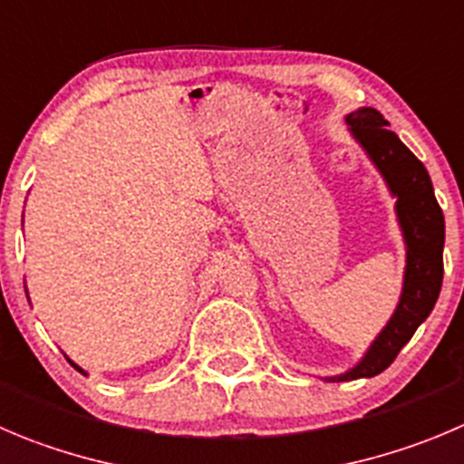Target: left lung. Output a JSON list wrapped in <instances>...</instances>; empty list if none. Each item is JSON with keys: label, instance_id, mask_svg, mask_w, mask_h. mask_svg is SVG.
<instances>
[{"label": "left lung", "instance_id": "8db88e82", "mask_svg": "<svg viewBox=\"0 0 464 464\" xmlns=\"http://www.w3.org/2000/svg\"><path fill=\"white\" fill-rule=\"evenodd\" d=\"M346 122L396 198V216L403 229L408 257L403 294L390 324L382 328L360 364L328 381H355L385 372L401 348L412 339L414 330L430 314L444 277V214L435 200L433 182L423 163L401 143L399 136L390 130V122L376 109H357L348 113Z\"/></svg>", "mask_w": 464, "mask_h": 464}]
</instances>
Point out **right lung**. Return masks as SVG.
I'll list each match as a JSON object with an SVG mask.
<instances>
[{
	"mask_svg": "<svg viewBox=\"0 0 464 464\" xmlns=\"http://www.w3.org/2000/svg\"><path fill=\"white\" fill-rule=\"evenodd\" d=\"M68 362H70V360H68ZM70 364H72V367H74V369H77V372H79V373H86V372H83V369H79V367H77V364H74V362H70Z\"/></svg>",
	"mask_w": 464,
	"mask_h": 464,
	"instance_id": "add662e5",
	"label": "right lung"
}]
</instances>
